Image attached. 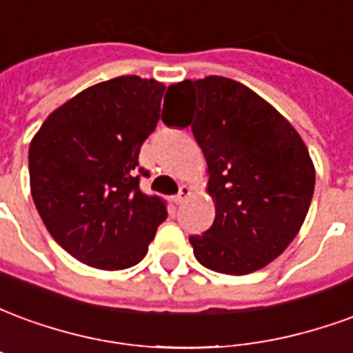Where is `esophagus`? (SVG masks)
Listing matches in <instances>:
<instances>
[{"label":"esophagus","instance_id":"34e87169","mask_svg":"<svg viewBox=\"0 0 353 353\" xmlns=\"http://www.w3.org/2000/svg\"><path fill=\"white\" fill-rule=\"evenodd\" d=\"M191 192H192V189L189 187V185H181V187H179V192H177L176 196H174V202H176L177 206H179V204H183L185 200L191 196Z\"/></svg>","mask_w":353,"mask_h":353}]
</instances>
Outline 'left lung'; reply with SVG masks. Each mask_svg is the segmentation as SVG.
Here are the masks:
<instances>
[{"instance_id": "left-lung-1", "label": "left lung", "mask_w": 353, "mask_h": 353, "mask_svg": "<svg viewBox=\"0 0 353 353\" xmlns=\"http://www.w3.org/2000/svg\"><path fill=\"white\" fill-rule=\"evenodd\" d=\"M166 94L162 121L192 128L215 202L214 225L189 238L194 257L230 276L259 270L293 242L308 214L316 183L308 149L285 117L238 81L187 79Z\"/></svg>"}]
</instances>
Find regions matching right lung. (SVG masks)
<instances>
[{"mask_svg":"<svg viewBox=\"0 0 353 353\" xmlns=\"http://www.w3.org/2000/svg\"><path fill=\"white\" fill-rule=\"evenodd\" d=\"M166 87L123 75L88 87L41 124L30 143V189L50 236L75 259L123 270L145 257L166 217L139 191V149L157 128Z\"/></svg>","mask_w":353,"mask_h":353,"instance_id":"obj_1","label":"right lung"}]
</instances>
